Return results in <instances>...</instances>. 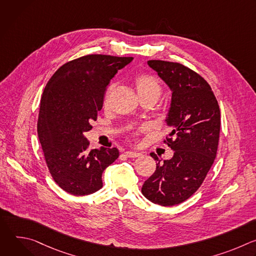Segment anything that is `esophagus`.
Wrapping results in <instances>:
<instances>
[{
	"instance_id": "34e87169",
	"label": "esophagus",
	"mask_w": 256,
	"mask_h": 256,
	"mask_svg": "<svg viewBox=\"0 0 256 256\" xmlns=\"http://www.w3.org/2000/svg\"><path fill=\"white\" fill-rule=\"evenodd\" d=\"M124 154H126V157H130V158H136V157H140L142 156V153L136 152V151H128Z\"/></svg>"
}]
</instances>
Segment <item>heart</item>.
<instances>
[{"label": "heart", "instance_id": "1", "mask_svg": "<svg viewBox=\"0 0 256 256\" xmlns=\"http://www.w3.org/2000/svg\"><path fill=\"white\" fill-rule=\"evenodd\" d=\"M132 83L136 89L140 99L154 98L157 100L162 92L160 81L150 72H138L132 78ZM104 103L106 104V99Z\"/></svg>", "mask_w": 256, "mask_h": 256}]
</instances>
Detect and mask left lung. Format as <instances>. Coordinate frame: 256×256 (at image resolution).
I'll return each mask as SVG.
<instances>
[{"label":"left lung","instance_id":"left-lung-1","mask_svg":"<svg viewBox=\"0 0 256 256\" xmlns=\"http://www.w3.org/2000/svg\"><path fill=\"white\" fill-rule=\"evenodd\" d=\"M148 64L172 92L165 120L172 132L164 142L174 155L160 163L155 153L150 154L158 163L142 194L154 204L170 206L190 198L210 169L220 136V108L210 86L194 70L165 60H152Z\"/></svg>","mask_w":256,"mask_h":256}]
</instances>
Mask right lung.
<instances>
[{
	"instance_id": "1",
	"label": "right lung",
	"mask_w": 256,
	"mask_h": 256,
	"mask_svg": "<svg viewBox=\"0 0 256 256\" xmlns=\"http://www.w3.org/2000/svg\"><path fill=\"white\" fill-rule=\"evenodd\" d=\"M132 60L88 54L62 64L48 82L40 100L38 134L56 184L74 196L102 188V173L120 156L116 148L89 150L84 132L92 128L106 86Z\"/></svg>"
}]
</instances>
